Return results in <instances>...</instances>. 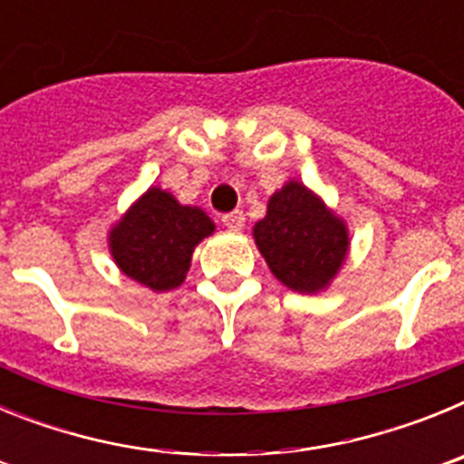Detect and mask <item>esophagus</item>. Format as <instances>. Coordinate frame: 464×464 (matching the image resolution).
I'll list each match as a JSON object with an SVG mask.
<instances>
[{"label":"esophagus","mask_w":464,"mask_h":464,"mask_svg":"<svg viewBox=\"0 0 464 464\" xmlns=\"http://www.w3.org/2000/svg\"><path fill=\"white\" fill-rule=\"evenodd\" d=\"M220 220H223L225 227H227V229H235V232H237V229L244 227V223H246L244 213H241V211H229V213H225V216H223V218H220Z\"/></svg>","instance_id":"34e87169"}]
</instances>
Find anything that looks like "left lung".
<instances>
[{
  "mask_svg": "<svg viewBox=\"0 0 464 464\" xmlns=\"http://www.w3.org/2000/svg\"><path fill=\"white\" fill-rule=\"evenodd\" d=\"M253 237L274 276L297 293L327 288L346 260L343 220L297 181L274 192Z\"/></svg>",
  "mask_w": 464,
  "mask_h": 464,
  "instance_id": "obj_1",
  "label": "left lung"
}]
</instances>
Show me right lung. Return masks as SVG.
<instances>
[{"mask_svg": "<svg viewBox=\"0 0 464 464\" xmlns=\"http://www.w3.org/2000/svg\"><path fill=\"white\" fill-rule=\"evenodd\" d=\"M211 232L202 208L181 207L169 192L150 188L111 229V256L122 274L165 293L181 285L195 246Z\"/></svg>", "mask_w": 464, "mask_h": 464, "instance_id": "obj_1", "label": "right lung"}]
</instances>
